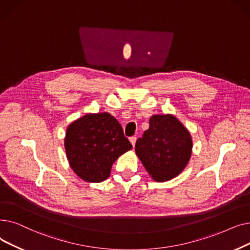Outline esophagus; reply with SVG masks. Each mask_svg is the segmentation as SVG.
<instances>
[{
  "label": "esophagus",
  "mask_w": 250,
  "mask_h": 250,
  "mask_svg": "<svg viewBox=\"0 0 250 250\" xmlns=\"http://www.w3.org/2000/svg\"><path fill=\"white\" fill-rule=\"evenodd\" d=\"M129 140H130V142H131L132 146H135V142H136V137H135V136H132V137L129 138Z\"/></svg>",
  "instance_id": "1"
}]
</instances>
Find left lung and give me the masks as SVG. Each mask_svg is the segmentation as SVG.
I'll return each instance as SVG.
<instances>
[{
	"label": "left lung",
	"mask_w": 250,
	"mask_h": 250,
	"mask_svg": "<svg viewBox=\"0 0 250 250\" xmlns=\"http://www.w3.org/2000/svg\"><path fill=\"white\" fill-rule=\"evenodd\" d=\"M188 129L172 114L153 115L149 128L135 145V152L154 181H169L187 166L192 153Z\"/></svg>",
	"instance_id": "left-lung-1"
}]
</instances>
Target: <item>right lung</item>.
Masks as SVG:
<instances>
[{"mask_svg":"<svg viewBox=\"0 0 250 250\" xmlns=\"http://www.w3.org/2000/svg\"><path fill=\"white\" fill-rule=\"evenodd\" d=\"M71 169L82 180L99 183L110 177L115 161L132 148L111 114H86L71 123L64 140Z\"/></svg>","mask_w":250,"mask_h":250,"instance_id":"obj_1","label":"right lung"}]
</instances>
